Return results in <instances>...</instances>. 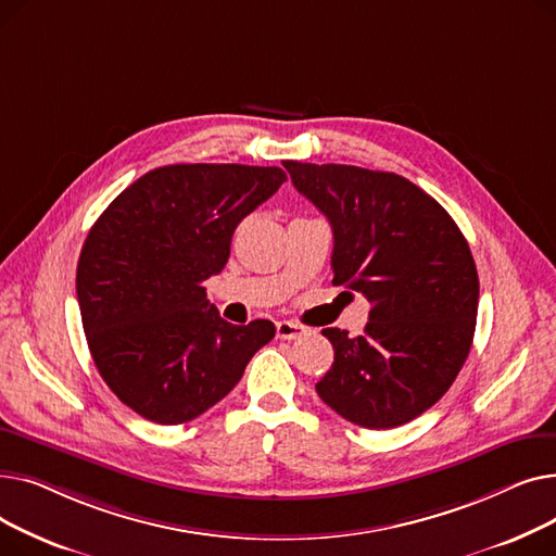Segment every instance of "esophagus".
<instances>
[{"mask_svg":"<svg viewBox=\"0 0 556 556\" xmlns=\"http://www.w3.org/2000/svg\"><path fill=\"white\" fill-rule=\"evenodd\" d=\"M304 331H306V329H304L302 325L290 323V319H283V323H277V336H279L281 340H295V338H300Z\"/></svg>","mask_w":556,"mask_h":556,"instance_id":"34e87169","label":"esophagus"}]
</instances>
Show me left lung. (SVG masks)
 Returning <instances> with one entry per match:
<instances>
[{"mask_svg": "<svg viewBox=\"0 0 556 556\" xmlns=\"http://www.w3.org/2000/svg\"><path fill=\"white\" fill-rule=\"evenodd\" d=\"M333 229V283L371 304L363 336L325 329L333 365L315 386L369 430L413 421L453 386L471 352L480 281L464 233L440 202L396 173L283 162Z\"/></svg>", "mask_w": 556, "mask_h": 556, "instance_id": "8db88e82", "label": "left lung"}]
</instances>
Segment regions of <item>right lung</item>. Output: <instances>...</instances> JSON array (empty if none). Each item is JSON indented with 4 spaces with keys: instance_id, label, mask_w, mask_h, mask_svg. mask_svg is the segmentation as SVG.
I'll return each mask as SVG.
<instances>
[{
    "instance_id": "right-lung-1",
    "label": "right lung",
    "mask_w": 556,
    "mask_h": 556,
    "mask_svg": "<svg viewBox=\"0 0 556 556\" xmlns=\"http://www.w3.org/2000/svg\"><path fill=\"white\" fill-rule=\"evenodd\" d=\"M283 182L279 166H160L87 233L76 268L85 338L108 388L143 419L200 417L275 338L270 319L225 323L204 281L225 268L237 225Z\"/></svg>"
}]
</instances>
